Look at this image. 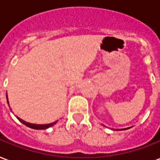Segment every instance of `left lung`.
<instances>
[{
    "instance_id": "1",
    "label": "left lung",
    "mask_w": 160,
    "mask_h": 160,
    "mask_svg": "<svg viewBox=\"0 0 160 160\" xmlns=\"http://www.w3.org/2000/svg\"><path fill=\"white\" fill-rule=\"evenodd\" d=\"M127 129H129V128H125V129H121V130H127Z\"/></svg>"
}]
</instances>
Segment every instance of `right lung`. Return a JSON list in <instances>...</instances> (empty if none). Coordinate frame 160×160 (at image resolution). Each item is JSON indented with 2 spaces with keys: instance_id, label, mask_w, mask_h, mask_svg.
<instances>
[{
  "instance_id": "obj_1",
  "label": "right lung",
  "mask_w": 160,
  "mask_h": 160,
  "mask_svg": "<svg viewBox=\"0 0 160 160\" xmlns=\"http://www.w3.org/2000/svg\"><path fill=\"white\" fill-rule=\"evenodd\" d=\"M7 100H8V96H7ZM18 120H19L21 123H22L23 124H25V125H27L28 127H29V128L32 129H36V130H43V129H47L48 127H51L53 126L54 124L57 123V121L56 122H54V123H51V124H30V123H28L26 121H24L22 118H20L18 117H16Z\"/></svg>"
}]
</instances>
